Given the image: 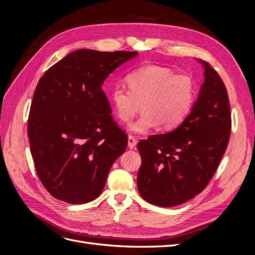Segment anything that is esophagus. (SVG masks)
<instances>
[{"mask_svg":"<svg viewBox=\"0 0 255 255\" xmlns=\"http://www.w3.org/2000/svg\"><path fill=\"white\" fill-rule=\"evenodd\" d=\"M136 144H137V140H136V138L134 137V136H128V146L129 147V148H134L135 146H136Z\"/></svg>","mask_w":255,"mask_h":255,"instance_id":"esophagus-1","label":"esophagus"}]
</instances>
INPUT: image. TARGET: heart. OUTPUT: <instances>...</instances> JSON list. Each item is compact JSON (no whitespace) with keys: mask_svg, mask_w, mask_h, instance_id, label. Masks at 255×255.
I'll list each match as a JSON object with an SVG mask.
<instances>
[{"mask_svg":"<svg viewBox=\"0 0 255 255\" xmlns=\"http://www.w3.org/2000/svg\"><path fill=\"white\" fill-rule=\"evenodd\" d=\"M128 89L116 84L110 91L109 99L115 116L128 122L141 103L142 114L128 126L129 130L143 134L158 126L169 130L186 119L195 98V84L191 76L175 74L173 69L146 64L127 76Z\"/></svg>","mask_w":255,"mask_h":255,"instance_id":"heart-1","label":"heart"}]
</instances>
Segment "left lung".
<instances>
[{
  "instance_id": "left-lung-1",
  "label": "left lung",
  "mask_w": 255,
  "mask_h": 255,
  "mask_svg": "<svg viewBox=\"0 0 255 255\" xmlns=\"http://www.w3.org/2000/svg\"><path fill=\"white\" fill-rule=\"evenodd\" d=\"M191 113L173 131L138 142L139 194L158 207L192 199L211 180L230 138L231 113L226 86L211 65Z\"/></svg>"
}]
</instances>
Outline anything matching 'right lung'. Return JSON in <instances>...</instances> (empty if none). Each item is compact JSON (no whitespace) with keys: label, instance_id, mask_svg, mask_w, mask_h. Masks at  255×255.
<instances>
[{"label":"right lung","instance_id":"1","mask_svg":"<svg viewBox=\"0 0 255 255\" xmlns=\"http://www.w3.org/2000/svg\"><path fill=\"white\" fill-rule=\"evenodd\" d=\"M137 51L79 49L45 72L36 87L27 134L34 166L55 198L80 205L97 198L128 138L113 120L102 84Z\"/></svg>","mask_w":255,"mask_h":255}]
</instances>
